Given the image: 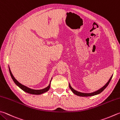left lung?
Instances as JSON below:
<instances>
[{
	"instance_id": "obj_1",
	"label": "left lung",
	"mask_w": 120,
	"mask_h": 120,
	"mask_svg": "<svg viewBox=\"0 0 120 120\" xmlns=\"http://www.w3.org/2000/svg\"><path fill=\"white\" fill-rule=\"evenodd\" d=\"M112 76H113V75L111 76V77L109 79V81H108L107 83H106V84L105 86H104L103 87H102V88H100V89L97 90V91H94V92H91V93H82V92H80L76 91V90L74 89L73 88L71 87V85H70V83H69V87L70 89H71L72 92H73L74 94H75L76 95H77V96H80V97H90V96H95V95H97V94H100L101 92H102L103 90L105 89V88L108 86V85H109V83L110 82L111 80V79L112 78Z\"/></svg>"
}]
</instances>
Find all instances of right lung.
Returning <instances> with one entry per match:
<instances>
[{
    "mask_svg": "<svg viewBox=\"0 0 120 120\" xmlns=\"http://www.w3.org/2000/svg\"><path fill=\"white\" fill-rule=\"evenodd\" d=\"M9 72H10V75L11 78H12V80L14 81V82L16 84L18 87H19L20 89H21L22 90H23L24 91L27 92V93H29L30 94H42L44 93V92H47L48 90H49V88H50V85H51V80H52V78L51 80L50 81V83H49V85L47 86V87L44 88V89H40V90H34V89H31V88H29L28 87H27L26 86H25L22 85L21 83H20L19 81H17V80L15 79L14 76H13V75L11 73V71H10V69L9 67Z\"/></svg>",
    "mask_w": 120,
    "mask_h": 120,
    "instance_id": "obj_1",
    "label": "right lung"
}]
</instances>
